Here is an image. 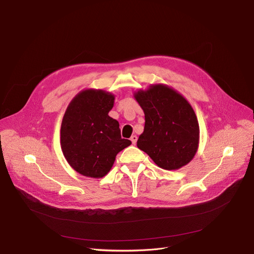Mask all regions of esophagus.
I'll list each match as a JSON object with an SVG mask.
<instances>
[{"label": "esophagus", "mask_w": 254, "mask_h": 254, "mask_svg": "<svg viewBox=\"0 0 254 254\" xmlns=\"http://www.w3.org/2000/svg\"><path fill=\"white\" fill-rule=\"evenodd\" d=\"M137 140H138V137L136 136V134H133V136L130 137V141H131V143H132L133 145L137 143Z\"/></svg>", "instance_id": "1"}]
</instances>
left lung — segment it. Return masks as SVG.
<instances>
[{"instance_id":"left-lung-1","label":"left lung","mask_w":254,"mask_h":254,"mask_svg":"<svg viewBox=\"0 0 254 254\" xmlns=\"http://www.w3.org/2000/svg\"><path fill=\"white\" fill-rule=\"evenodd\" d=\"M145 114L137 146L159 167L175 171L188 164L199 144L196 114L180 93L165 84H152L133 94Z\"/></svg>"}]
</instances>
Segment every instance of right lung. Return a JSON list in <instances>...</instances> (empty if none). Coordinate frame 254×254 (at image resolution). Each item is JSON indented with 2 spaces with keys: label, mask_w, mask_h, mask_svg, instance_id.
Masks as SVG:
<instances>
[{
  "label": "right lung",
  "mask_w": 254,
  "mask_h": 254,
  "mask_svg": "<svg viewBox=\"0 0 254 254\" xmlns=\"http://www.w3.org/2000/svg\"><path fill=\"white\" fill-rule=\"evenodd\" d=\"M114 96L102 90H84L69 103L63 116L60 140L63 155L78 174L103 178L118 152L131 144L122 139L120 124L108 115Z\"/></svg>",
  "instance_id": "add662e5"
}]
</instances>
